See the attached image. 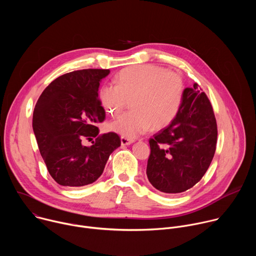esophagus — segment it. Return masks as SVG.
Segmentation results:
<instances>
[{
  "mask_svg": "<svg viewBox=\"0 0 256 256\" xmlns=\"http://www.w3.org/2000/svg\"><path fill=\"white\" fill-rule=\"evenodd\" d=\"M134 140H132V138H124V136H122L120 138V144L122 146H128L130 144H132Z\"/></svg>",
  "mask_w": 256,
  "mask_h": 256,
  "instance_id": "1",
  "label": "esophagus"
}]
</instances>
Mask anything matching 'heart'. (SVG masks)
I'll list each match as a JSON object with an SVG mask.
<instances>
[{"instance_id":"b5f03b06","label":"heart","mask_w":256,"mask_h":256,"mask_svg":"<svg viewBox=\"0 0 256 256\" xmlns=\"http://www.w3.org/2000/svg\"><path fill=\"white\" fill-rule=\"evenodd\" d=\"M116 85L106 84L99 90L103 108L116 114L132 98V110L106 124L108 130L128 138L147 132L153 126H167L177 116L184 100V85L176 72L155 64L124 68L116 78Z\"/></svg>"}]
</instances>
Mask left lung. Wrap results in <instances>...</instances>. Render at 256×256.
I'll return each mask as SVG.
<instances>
[{
	"label": "left lung",
	"mask_w": 256,
	"mask_h": 256,
	"mask_svg": "<svg viewBox=\"0 0 256 256\" xmlns=\"http://www.w3.org/2000/svg\"><path fill=\"white\" fill-rule=\"evenodd\" d=\"M216 136V122L206 95L198 89V84L186 88L176 118L149 140L150 184L171 194L192 188L214 158Z\"/></svg>",
	"instance_id": "8db88e82"
}]
</instances>
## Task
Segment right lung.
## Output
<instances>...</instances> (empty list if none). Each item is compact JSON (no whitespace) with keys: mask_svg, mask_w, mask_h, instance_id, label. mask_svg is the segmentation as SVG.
<instances>
[{"mask_svg":"<svg viewBox=\"0 0 256 256\" xmlns=\"http://www.w3.org/2000/svg\"><path fill=\"white\" fill-rule=\"evenodd\" d=\"M109 72L100 68L68 72L52 81L35 105L33 132L48 170L60 186L93 184L120 146L116 132L99 136L92 146L83 144L84 138L98 136L95 124L105 118L98 94L102 79Z\"/></svg>","mask_w":256,"mask_h":256,"instance_id":"1","label":"right lung"}]
</instances>
